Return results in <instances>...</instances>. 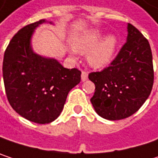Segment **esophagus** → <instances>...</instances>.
Listing matches in <instances>:
<instances>
[{
  "mask_svg": "<svg viewBox=\"0 0 158 158\" xmlns=\"http://www.w3.org/2000/svg\"><path fill=\"white\" fill-rule=\"evenodd\" d=\"M88 79V73L85 72V71H82L81 72V80L82 81H86Z\"/></svg>",
  "mask_w": 158,
  "mask_h": 158,
  "instance_id": "1",
  "label": "esophagus"
}]
</instances>
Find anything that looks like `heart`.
I'll return each instance as SVG.
<instances>
[{"label": "heart", "mask_w": 158, "mask_h": 158, "mask_svg": "<svg viewBox=\"0 0 158 158\" xmlns=\"http://www.w3.org/2000/svg\"><path fill=\"white\" fill-rule=\"evenodd\" d=\"M99 29L87 30L81 33L73 41V48L81 54H88L89 66L96 69L106 68L113 60L118 47V38L115 35L103 37Z\"/></svg>", "instance_id": "obj_1"}]
</instances>
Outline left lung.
<instances>
[{"instance_id":"left-lung-1","label":"left lung","mask_w":158,"mask_h":158,"mask_svg":"<svg viewBox=\"0 0 158 158\" xmlns=\"http://www.w3.org/2000/svg\"><path fill=\"white\" fill-rule=\"evenodd\" d=\"M126 43L110 67L92 72L95 84L90 102L102 118L116 121L133 115L149 97L153 83V57L147 39L131 23L127 24Z\"/></svg>"}]
</instances>
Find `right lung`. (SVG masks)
Here are the masks:
<instances>
[{"label": "right lung", "instance_id": "1", "mask_svg": "<svg viewBox=\"0 0 158 158\" xmlns=\"http://www.w3.org/2000/svg\"><path fill=\"white\" fill-rule=\"evenodd\" d=\"M42 19L23 27L7 47L2 76L7 99L18 114L33 123L55 121L64 108L69 92L80 82L81 72L66 69L56 58L41 56L32 47L35 29Z\"/></svg>", "mask_w": 158, "mask_h": 158}]
</instances>
